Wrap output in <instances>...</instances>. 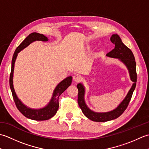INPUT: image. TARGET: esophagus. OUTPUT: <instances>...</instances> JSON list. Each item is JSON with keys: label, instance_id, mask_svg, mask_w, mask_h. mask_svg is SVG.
Segmentation results:
<instances>
[{"label": "esophagus", "instance_id": "obj_1", "mask_svg": "<svg viewBox=\"0 0 149 149\" xmlns=\"http://www.w3.org/2000/svg\"><path fill=\"white\" fill-rule=\"evenodd\" d=\"M73 80H74L75 82H76V83H78V82H79L81 80V77L79 75L75 74L73 76Z\"/></svg>", "mask_w": 149, "mask_h": 149}]
</instances>
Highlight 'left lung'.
Returning a JSON list of instances; mask_svg holds the SVG:
<instances>
[{"label":"left lung","mask_w":149,"mask_h":149,"mask_svg":"<svg viewBox=\"0 0 149 149\" xmlns=\"http://www.w3.org/2000/svg\"><path fill=\"white\" fill-rule=\"evenodd\" d=\"M110 40L111 42L115 45V49L107 54V56L111 57V58H118L120 59V61L124 63L129 70L131 79L134 83L132 84L131 90H129L127 96L125 97L121 104L115 109L107 113H95L88 108L84 100V86L81 83L78 84L77 87L79 91L77 99L79 106L84 115L90 120L95 122H102L109 121V120L117 118L121 115L124 112V111L127 109L129 103L131 99L132 93H133V91L136 88V85L137 74L136 68L135 58L133 53L130 49H129L127 46L122 43L121 38L118 34H113Z\"/></svg>","instance_id":"left-lung-1"}]
</instances>
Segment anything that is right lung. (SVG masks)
I'll return each instance as SVG.
<instances>
[{
  "instance_id": "1",
  "label": "right lung",
  "mask_w": 149,
  "mask_h": 149,
  "mask_svg": "<svg viewBox=\"0 0 149 149\" xmlns=\"http://www.w3.org/2000/svg\"><path fill=\"white\" fill-rule=\"evenodd\" d=\"M36 40L47 42V41H48V38L43 34L33 33L30 34L15 50L11 61V70L10 73V77H9V86H10L13 98L16 106L22 115L31 120H47L51 118L52 116L56 115L57 111L59 108V97L67 89L68 86H70L72 77L71 76L66 77L65 79L62 81L56 86L54 91L52 97L50 102L48 105L43 108L40 109H33L26 107L22 103L21 101L18 99L17 95L15 92L13 84V76L15 62L18 53L20 52L22 49L26 48L30 43Z\"/></svg>"
}]
</instances>
